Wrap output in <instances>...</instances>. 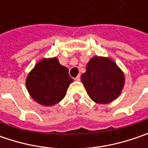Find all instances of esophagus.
<instances>
[{
	"instance_id": "esophagus-1",
	"label": "esophagus",
	"mask_w": 148,
	"mask_h": 148,
	"mask_svg": "<svg viewBox=\"0 0 148 148\" xmlns=\"http://www.w3.org/2000/svg\"><path fill=\"white\" fill-rule=\"evenodd\" d=\"M75 81H77V82H79V81H81V76L80 75H78L76 78H75Z\"/></svg>"
}]
</instances>
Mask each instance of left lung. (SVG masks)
<instances>
[{
  "label": "left lung",
  "mask_w": 148,
  "mask_h": 148,
  "mask_svg": "<svg viewBox=\"0 0 148 148\" xmlns=\"http://www.w3.org/2000/svg\"><path fill=\"white\" fill-rule=\"evenodd\" d=\"M81 80L90 99L99 104H108L120 94L124 76L112 60L95 57L90 60Z\"/></svg>",
  "instance_id": "left-lung-1"
}]
</instances>
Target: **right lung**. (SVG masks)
Masks as SVG:
<instances>
[{"mask_svg": "<svg viewBox=\"0 0 148 148\" xmlns=\"http://www.w3.org/2000/svg\"><path fill=\"white\" fill-rule=\"evenodd\" d=\"M73 79L56 58L39 62L29 74L26 86L32 98L43 105H53L64 98Z\"/></svg>", "mask_w": 148, "mask_h": 148, "instance_id": "right-lung-1", "label": "right lung"}]
</instances>
